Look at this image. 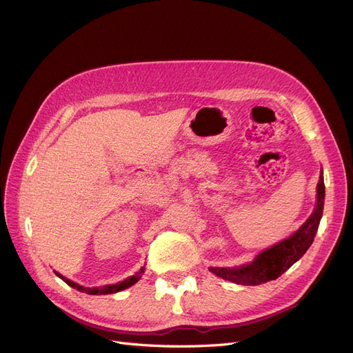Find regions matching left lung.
Wrapping results in <instances>:
<instances>
[{
    "label": "left lung",
    "instance_id": "obj_1",
    "mask_svg": "<svg viewBox=\"0 0 353 353\" xmlns=\"http://www.w3.org/2000/svg\"><path fill=\"white\" fill-rule=\"evenodd\" d=\"M324 194L325 189L321 172L317 183V203L314 211L291 237L257 254L249 265L239 268H210V270L216 276L239 285H260L279 278L296 260L304 256L308 247L314 241L323 215Z\"/></svg>",
    "mask_w": 353,
    "mask_h": 353
}]
</instances>
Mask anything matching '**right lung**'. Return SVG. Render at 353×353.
Instances as JSON below:
<instances>
[{
  "instance_id": "obj_1",
  "label": "right lung",
  "mask_w": 353,
  "mask_h": 353,
  "mask_svg": "<svg viewBox=\"0 0 353 353\" xmlns=\"http://www.w3.org/2000/svg\"><path fill=\"white\" fill-rule=\"evenodd\" d=\"M143 270H145V268H141V269H139V272H137L134 276L126 278V279H125V281H122V282H117V283H114V285L94 286V288H87V286H81V285H78V283H75V282H72V281L67 279L65 276H62L61 273H58V272H55V273H57V276H59L65 283H68V285L71 286V288H74V290H77V291L85 292V294H90V295H101V294L104 295V294H114V292H119V291H123V290L129 288V286H132L134 283H137V282L141 279Z\"/></svg>"
}]
</instances>
